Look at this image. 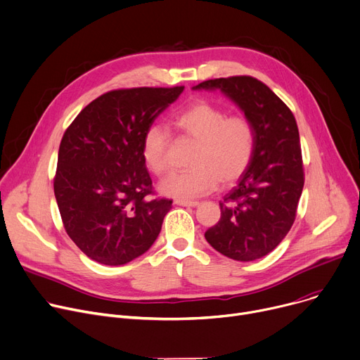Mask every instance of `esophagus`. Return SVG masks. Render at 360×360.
I'll use <instances>...</instances> for the list:
<instances>
[{
    "mask_svg": "<svg viewBox=\"0 0 360 360\" xmlns=\"http://www.w3.org/2000/svg\"><path fill=\"white\" fill-rule=\"evenodd\" d=\"M175 204L181 205V207H197V205H200L198 201H185V200H178V201H175Z\"/></svg>",
    "mask_w": 360,
    "mask_h": 360,
    "instance_id": "esophagus-1",
    "label": "esophagus"
}]
</instances>
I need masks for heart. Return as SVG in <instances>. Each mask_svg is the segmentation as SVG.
Returning a JSON list of instances; mask_svg holds the SVG:
<instances>
[{
	"mask_svg": "<svg viewBox=\"0 0 360 360\" xmlns=\"http://www.w3.org/2000/svg\"><path fill=\"white\" fill-rule=\"evenodd\" d=\"M174 127L197 141L189 159L191 169L165 178L159 191L176 200H193L229 186L248 171L256 149V131L245 115H229L210 101L200 100L175 114ZM169 139L162 126H150L141 140V158L155 175L167 171Z\"/></svg>",
	"mask_w": 360,
	"mask_h": 360,
	"instance_id": "obj_1",
	"label": "heart"
}]
</instances>
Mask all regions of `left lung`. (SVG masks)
<instances>
[{"label":"left lung","mask_w":360,"mask_h":360,"mask_svg":"<svg viewBox=\"0 0 360 360\" xmlns=\"http://www.w3.org/2000/svg\"><path fill=\"white\" fill-rule=\"evenodd\" d=\"M193 89H220L255 127L253 159L220 201L221 217L205 231V238L230 259H260L291 230L302 194L304 167L295 117L269 86L252 77L208 79Z\"/></svg>","instance_id":"1"}]
</instances>
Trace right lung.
<instances>
[{
    "label": "right lung",
    "instance_id": "1",
    "mask_svg": "<svg viewBox=\"0 0 360 360\" xmlns=\"http://www.w3.org/2000/svg\"><path fill=\"white\" fill-rule=\"evenodd\" d=\"M182 91H110L66 129L53 189L68 236L89 259L126 265L158 238L172 201L149 198L152 179L141 158V140Z\"/></svg>",
    "mask_w": 360,
    "mask_h": 360
}]
</instances>
